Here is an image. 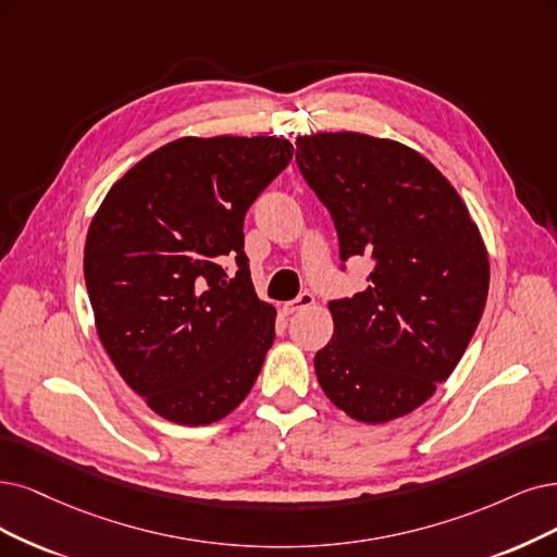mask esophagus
I'll return each instance as SVG.
<instances>
[{"label":"esophagus","mask_w":557,"mask_h":557,"mask_svg":"<svg viewBox=\"0 0 557 557\" xmlns=\"http://www.w3.org/2000/svg\"><path fill=\"white\" fill-rule=\"evenodd\" d=\"M312 305H314V296H312L310 292H302L296 300L284 305V312H286V314H294V312L307 310V307H312Z\"/></svg>","instance_id":"esophagus-1"}]
</instances>
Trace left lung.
Instances as JSON below:
<instances>
[{
	"label": "left lung",
	"mask_w": 557,
	"mask_h": 557,
	"mask_svg": "<svg viewBox=\"0 0 557 557\" xmlns=\"http://www.w3.org/2000/svg\"><path fill=\"white\" fill-rule=\"evenodd\" d=\"M302 178L333 218L339 268L369 257L367 289L327 302L335 335L317 379L360 422L401 418L436 393L482 319L488 257L466 203L426 158L360 133L298 137Z\"/></svg>",
	"instance_id": "1"
}]
</instances>
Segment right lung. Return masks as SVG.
<instances>
[{"label":"right lung","mask_w":557,"mask_h":557,"mask_svg":"<svg viewBox=\"0 0 557 557\" xmlns=\"http://www.w3.org/2000/svg\"><path fill=\"white\" fill-rule=\"evenodd\" d=\"M292 158L280 137H183L100 203L85 245L98 337L158 416L211 424L252 389L275 310L255 294L243 220Z\"/></svg>","instance_id":"obj_1"}]
</instances>
